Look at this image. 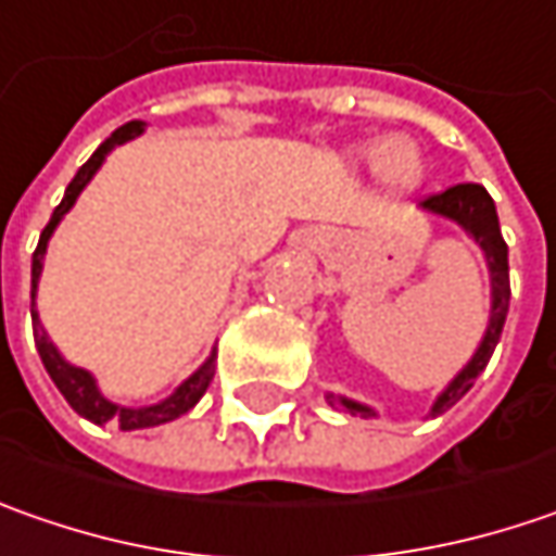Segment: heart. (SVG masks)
Masks as SVG:
<instances>
[{"instance_id": "b5f03b06", "label": "heart", "mask_w": 556, "mask_h": 556, "mask_svg": "<svg viewBox=\"0 0 556 556\" xmlns=\"http://www.w3.org/2000/svg\"><path fill=\"white\" fill-rule=\"evenodd\" d=\"M374 161L392 182H414L420 174V155L404 139H392V142L379 146L374 152Z\"/></svg>"}]
</instances>
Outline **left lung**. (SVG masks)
Returning <instances> with one entry per match:
<instances>
[{"instance_id":"left-lung-1","label":"left lung","mask_w":556,"mask_h":556,"mask_svg":"<svg viewBox=\"0 0 556 556\" xmlns=\"http://www.w3.org/2000/svg\"><path fill=\"white\" fill-rule=\"evenodd\" d=\"M422 207L457 220L482 245V252L489 257V270H492V320H489V329H485V339H482L479 351L472 354L470 364L454 376V382L432 404V417H435V414H445L447 407H454L457 401L464 399L472 389L476 376L489 367L497 339H501V329H504V320H507V307H510V267H507V242H504L501 227H497L495 202L485 192V186H479V182H457V186H451L445 192L426 195ZM329 404L342 407V410H351V414H361V417L374 414L370 407L354 404L349 399H339V395H329Z\"/></svg>"}]
</instances>
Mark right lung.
Here are the masks:
<instances>
[{
	"instance_id": "1",
	"label": "right lung",
	"mask_w": 556,
	"mask_h": 556,
	"mask_svg": "<svg viewBox=\"0 0 556 556\" xmlns=\"http://www.w3.org/2000/svg\"><path fill=\"white\" fill-rule=\"evenodd\" d=\"M136 134H142V124L139 121H130V124H124V127H117L114 134L92 152V157L86 161L84 167L77 170V177L67 182V189H64V199H61V205L52 211V220L46 224V230L39 232V245L37 252H34V267H30V317H34V342H37L39 357H42V367H46V374L52 376V382L59 386V392L64 395V401L86 417V420L92 422H109L114 420L121 429H149V426H161V422H170L177 420L180 414L186 410H192L199 399L205 395V389L211 386V379H214V357H207L205 364L195 370V374L189 376L186 382H182L180 389L170 395V399H164L161 404H152V407H117V404H111L99 395V389H96V379L80 370V367H71L64 357H61L55 345L49 342V336L42 332V326H39L37 311H34V295H37V279L42 274V254H46V245H49V236L52 230L59 227V220L71 211V205L77 202V195L84 192V186L92 180V174L102 167V161L109 155L114 146H121V142H127V139H134Z\"/></svg>"
}]
</instances>
